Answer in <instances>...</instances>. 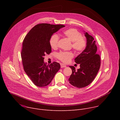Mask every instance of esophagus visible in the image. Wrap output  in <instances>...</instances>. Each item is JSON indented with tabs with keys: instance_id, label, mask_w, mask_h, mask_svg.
<instances>
[{
	"instance_id": "obj_1",
	"label": "esophagus",
	"mask_w": 120,
	"mask_h": 120,
	"mask_svg": "<svg viewBox=\"0 0 120 120\" xmlns=\"http://www.w3.org/2000/svg\"><path fill=\"white\" fill-rule=\"evenodd\" d=\"M60 65H61V68H64V67H66V66L65 64H63L62 63H61L60 64Z\"/></svg>"
}]
</instances>
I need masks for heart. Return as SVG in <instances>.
<instances>
[{
  "instance_id": "b5f03b06",
  "label": "heart",
  "mask_w": 120,
  "mask_h": 120,
  "mask_svg": "<svg viewBox=\"0 0 120 120\" xmlns=\"http://www.w3.org/2000/svg\"><path fill=\"white\" fill-rule=\"evenodd\" d=\"M64 36L70 40L72 44L73 49L77 52L82 51L86 46V41L82 37L81 34L76 29L70 28L64 32ZM59 37L55 34L51 37L49 40V44L51 47L53 49H56L58 46ZM57 58L64 63H69L73 57L74 55L71 52H61L57 55Z\"/></svg>"
}]
</instances>
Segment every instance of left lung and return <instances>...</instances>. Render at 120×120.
<instances>
[{"mask_svg": "<svg viewBox=\"0 0 120 120\" xmlns=\"http://www.w3.org/2000/svg\"><path fill=\"white\" fill-rule=\"evenodd\" d=\"M86 46L85 49L75 59L80 68L75 70L74 66H69L72 73L68 79L69 82L77 88L86 87L90 84L97 75L101 65L100 56L97 54V48L93 37L85 32Z\"/></svg>", "mask_w": 120, "mask_h": 120, "instance_id": "1", "label": "left lung"}]
</instances>
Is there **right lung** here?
<instances>
[{"mask_svg":"<svg viewBox=\"0 0 120 120\" xmlns=\"http://www.w3.org/2000/svg\"><path fill=\"white\" fill-rule=\"evenodd\" d=\"M64 26L63 25L39 24L33 27L24 39L21 54L24 69L36 86H47L60 69V64L56 62L47 65L44 56L51 52V37Z\"/></svg>","mask_w":120,"mask_h":120,"instance_id":"1","label":"right lung"}]
</instances>
